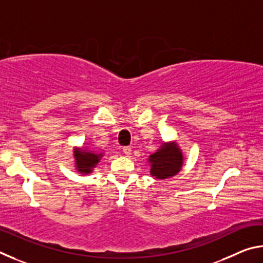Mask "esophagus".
Returning <instances> with one entry per match:
<instances>
[{
  "label": "esophagus",
  "mask_w": 263,
  "mask_h": 263,
  "mask_svg": "<svg viewBox=\"0 0 263 263\" xmlns=\"http://www.w3.org/2000/svg\"><path fill=\"white\" fill-rule=\"evenodd\" d=\"M123 152H124V154L127 155V157H128V155L131 154V147H130V146H126V147H123Z\"/></svg>",
  "instance_id": "esophagus-1"
}]
</instances>
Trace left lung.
<instances>
[{"instance_id": "1", "label": "left lung", "mask_w": 263, "mask_h": 263, "mask_svg": "<svg viewBox=\"0 0 263 263\" xmlns=\"http://www.w3.org/2000/svg\"><path fill=\"white\" fill-rule=\"evenodd\" d=\"M151 175L164 180L176 175L183 164V153L175 141L163 142L157 152L148 158Z\"/></svg>"}]
</instances>
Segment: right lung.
Listing matches in <instances>:
<instances>
[{
	"instance_id": "obj_1",
	"label": "right lung",
	"mask_w": 263,
	"mask_h": 263,
	"mask_svg": "<svg viewBox=\"0 0 263 263\" xmlns=\"http://www.w3.org/2000/svg\"><path fill=\"white\" fill-rule=\"evenodd\" d=\"M102 157H103V153H96L83 148H74L75 167L80 174H90Z\"/></svg>"
}]
</instances>
